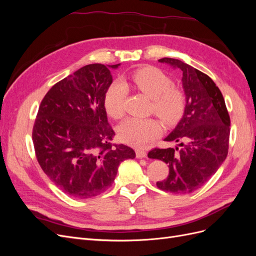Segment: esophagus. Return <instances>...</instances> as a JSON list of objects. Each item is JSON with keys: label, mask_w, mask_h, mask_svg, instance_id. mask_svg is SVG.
<instances>
[{"label": "esophagus", "mask_w": 256, "mask_h": 256, "mask_svg": "<svg viewBox=\"0 0 256 256\" xmlns=\"http://www.w3.org/2000/svg\"><path fill=\"white\" fill-rule=\"evenodd\" d=\"M136 157L138 158H145L146 157V152L145 150H136Z\"/></svg>", "instance_id": "1"}]
</instances>
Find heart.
I'll return each mask as SVG.
<instances>
[{
  "label": "heart",
  "mask_w": 256,
  "mask_h": 256,
  "mask_svg": "<svg viewBox=\"0 0 256 256\" xmlns=\"http://www.w3.org/2000/svg\"><path fill=\"white\" fill-rule=\"evenodd\" d=\"M132 81L136 88L152 100V111L166 124L172 125L180 120L184 110V96L172 88V81L161 70L145 67L134 72ZM127 88L122 81L113 82L104 96V108L108 115L114 120L122 118L124 102ZM120 140L136 147L146 145L161 132V126L154 118H130L124 120L118 129Z\"/></svg>",
  "instance_id": "1"
}]
</instances>
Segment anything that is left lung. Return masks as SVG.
<instances>
[{"mask_svg": "<svg viewBox=\"0 0 256 256\" xmlns=\"http://www.w3.org/2000/svg\"><path fill=\"white\" fill-rule=\"evenodd\" d=\"M158 62L182 72L186 106L182 118L164 138L177 146L154 148L148 157L168 164V178L157 182L159 189L177 194L191 193L209 180L228 156V112L220 90L207 74L176 58Z\"/></svg>", "mask_w": 256, "mask_h": 256, "instance_id": "8db88e82", "label": "left lung"}]
</instances>
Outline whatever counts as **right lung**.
Instances as JSON below:
<instances>
[{"instance_id": "add662e5", "label": "right lung", "mask_w": 256, "mask_h": 256, "mask_svg": "<svg viewBox=\"0 0 256 256\" xmlns=\"http://www.w3.org/2000/svg\"><path fill=\"white\" fill-rule=\"evenodd\" d=\"M120 64H90L54 84L46 94L33 128L38 164L67 196L94 198L113 184L118 166L134 150L112 145L104 96L112 69Z\"/></svg>"}]
</instances>
